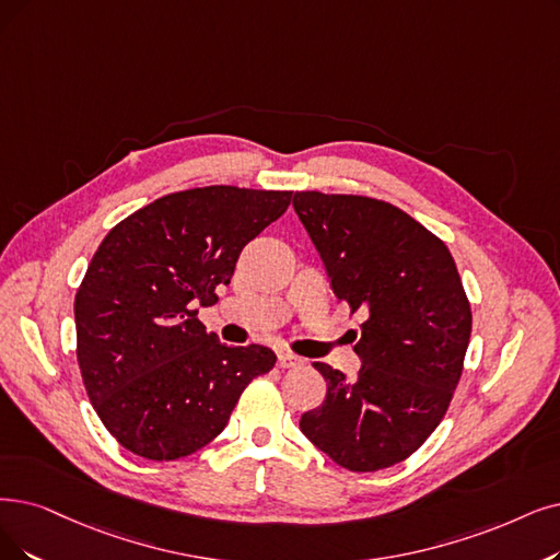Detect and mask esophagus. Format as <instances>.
Masks as SVG:
<instances>
[{
	"label": "esophagus",
	"instance_id": "1",
	"mask_svg": "<svg viewBox=\"0 0 560 560\" xmlns=\"http://www.w3.org/2000/svg\"><path fill=\"white\" fill-rule=\"evenodd\" d=\"M296 365H303V358H299L292 351H278V368L287 370V368H296Z\"/></svg>",
	"mask_w": 560,
	"mask_h": 560
}]
</instances>
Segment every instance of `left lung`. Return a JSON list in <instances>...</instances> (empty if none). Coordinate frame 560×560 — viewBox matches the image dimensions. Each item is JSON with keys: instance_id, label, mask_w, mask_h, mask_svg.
I'll use <instances>...</instances> for the list:
<instances>
[{"instance_id": "left-lung-1", "label": "left lung", "mask_w": 560, "mask_h": 560, "mask_svg": "<svg viewBox=\"0 0 560 560\" xmlns=\"http://www.w3.org/2000/svg\"><path fill=\"white\" fill-rule=\"evenodd\" d=\"M294 211L322 255L330 287L363 310L353 382L315 363L326 399L301 432L349 471H378L416 453L436 430L459 384L471 305L445 243L382 199L294 195Z\"/></svg>"}]
</instances>
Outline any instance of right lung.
Here are the masks:
<instances>
[{"mask_svg": "<svg viewBox=\"0 0 560 560\" xmlns=\"http://www.w3.org/2000/svg\"><path fill=\"white\" fill-rule=\"evenodd\" d=\"M289 202V190L172 192L98 245L75 294L78 363L98 418L126 451L172 462L205 448L245 386L273 370L271 349L222 345L195 305L218 301L245 243Z\"/></svg>", "mask_w": 560, "mask_h": 560, "instance_id": "right-lung-1", "label": "right lung"}]
</instances>
